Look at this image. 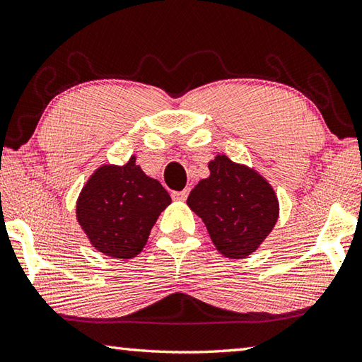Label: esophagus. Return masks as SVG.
Here are the masks:
<instances>
[{
    "label": "esophagus",
    "instance_id": "esophagus-1",
    "mask_svg": "<svg viewBox=\"0 0 362 362\" xmlns=\"http://www.w3.org/2000/svg\"><path fill=\"white\" fill-rule=\"evenodd\" d=\"M188 196V189H182V192H174L173 193V199L175 201H185Z\"/></svg>",
    "mask_w": 362,
    "mask_h": 362
}]
</instances>
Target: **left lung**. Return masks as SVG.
<instances>
[{"mask_svg":"<svg viewBox=\"0 0 362 362\" xmlns=\"http://www.w3.org/2000/svg\"><path fill=\"white\" fill-rule=\"evenodd\" d=\"M210 174L187 204L207 228L215 248L229 259L247 258L272 233L280 215L277 193L264 175L225 153L209 161Z\"/></svg>","mask_w":362,"mask_h":362,"instance_id":"left-lung-1","label":"left lung"}]
</instances>
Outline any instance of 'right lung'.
Listing matches in <instances>:
<instances>
[{
	"mask_svg": "<svg viewBox=\"0 0 362 362\" xmlns=\"http://www.w3.org/2000/svg\"><path fill=\"white\" fill-rule=\"evenodd\" d=\"M169 204V193L133 155L123 166L103 164L88 177L76 201V218L98 252L131 259L146 247Z\"/></svg>",
	"mask_w": 362,
	"mask_h": 362,
	"instance_id": "obj_1",
	"label": "right lung"
}]
</instances>
